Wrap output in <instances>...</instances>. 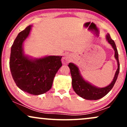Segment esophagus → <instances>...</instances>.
I'll list each match as a JSON object with an SVG mask.
<instances>
[{
    "label": "esophagus",
    "mask_w": 127,
    "mask_h": 127,
    "mask_svg": "<svg viewBox=\"0 0 127 127\" xmlns=\"http://www.w3.org/2000/svg\"><path fill=\"white\" fill-rule=\"evenodd\" d=\"M71 61V57L69 55H65L62 59V63L64 64H67Z\"/></svg>",
    "instance_id": "1"
}]
</instances>
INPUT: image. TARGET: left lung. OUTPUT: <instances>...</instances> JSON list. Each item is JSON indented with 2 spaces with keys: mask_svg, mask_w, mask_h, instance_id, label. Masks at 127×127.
<instances>
[{
  "mask_svg": "<svg viewBox=\"0 0 127 127\" xmlns=\"http://www.w3.org/2000/svg\"><path fill=\"white\" fill-rule=\"evenodd\" d=\"M106 39L114 49L115 57L117 60L118 63V68L115 73L114 78L110 85L104 87V88H97L85 81L83 79L82 76L80 74L79 68L76 65L72 63H69L68 65L70 70V73L72 79V84L73 90L78 95L82 97L83 98L86 99V100H97L105 96L112 90L116 82V79H117L119 72L118 52L115 42L111 39L109 33H107L106 35Z\"/></svg>",
  "mask_w": 127,
  "mask_h": 127,
  "instance_id": "1",
  "label": "left lung"
}]
</instances>
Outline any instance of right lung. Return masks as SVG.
<instances>
[{
	"instance_id": "obj_1",
	"label": "right lung",
	"mask_w": 127,
	"mask_h": 127,
	"mask_svg": "<svg viewBox=\"0 0 127 127\" xmlns=\"http://www.w3.org/2000/svg\"><path fill=\"white\" fill-rule=\"evenodd\" d=\"M32 26L18 33L11 46L9 67L13 79L23 91L40 95L52 87L55 74L62 67V56L30 59L23 52V42L30 34Z\"/></svg>"
}]
</instances>
